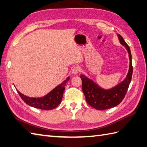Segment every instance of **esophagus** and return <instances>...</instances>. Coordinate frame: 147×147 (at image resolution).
<instances>
[{
    "instance_id": "obj_1",
    "label": "esophagus",
    "mask_w": 147,
    "mask_h": 147,
    "mask_svg": "<svg viewBox=\"0 0 147 147\" xmlns=\"http://www.w3.org/2000/svg\"><path fill=\"white\" fill-rule=\"evenodd\" d=\"M79 71H80V67L78 66L74 67L73 68V69H72V73H73L74 74H77L79 73Z\"/></svg>"
}]
</instances>
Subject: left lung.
I'll use <instances>...</instances> for the list:
<instances>
[{"label": "left lung", "mask_w": 147, "mask_h": 147, "mask_svg": "<svg viewBox=\"0 0 147 147\" xmlns=\"http://www.w3.org/2000/svg\"><path fill=\"white\" fill-rule=\"evenodd\" d=\"M118 37L120 42L125 46L129 57V71L125 80L114 88L106 90L100 88L92 80L84 75L80 76V78L82 80L83 92L85 96L86 101L88 105L96 110H105L115 107L119 104L125 96L131 81L133 65L129 47L124 41L123 36L118 35Z\"/></svg>", "instance_id": "1"}]
</instances>
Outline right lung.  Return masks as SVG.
I'll use <instances>...</instances> for the list:
<instances>
[{
  "label": "right lung",
  "mask_w": 147,
  "mask_h": 147,
  "mask_svg": "<svg viewBox=\"0 0 147 147\" xmlns=\"http://www.w3.org/2000/svg\"><path fill=\"white\" fill-rule=\"evenodd\" d=\"M69 80V78L67 77L61 85L55 87L46 96L41 98H30L23 95L18 90L17 92L22 100L28 105L42 110H52L61 104L65 90V85Z\"/></svg>",
  "instance_id": "add662e5"
}]
</instances>
